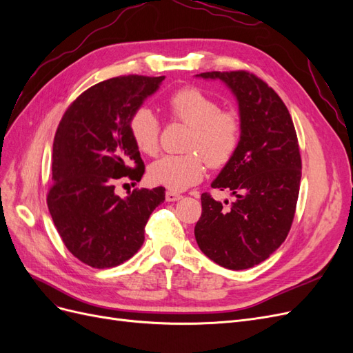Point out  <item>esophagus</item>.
Masks as SVG:
<instances>
[{
    "label": "esophagus",
    "mask_w": 353,
    "mask_h": 353,
    "mask_svg": "<svg viewBox=\"0 0 353 353\" xmlns=\"http://www.w3.org/2000/svg\"><path fill=\"white\" fill-rule=\"evenodd\" d=\"M165 199H166V201H176V200H179V199H183V196L175 193V191H166Z\"/></svg>",
    "instance_id": "esophagus-1"
}]
</instances>
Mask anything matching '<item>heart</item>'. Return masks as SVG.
I'll use <instances>...</instances> for the list:
<instances>
[{
	"label": "heart",
	"mask_w": 353,
	"mask_h": 353,
	"mask_svg": "<svg viewBox=\"0 0 353 353\" xmlns=\"http://www.w3.org/2000/svg\"><path fill=\"white\" fill-rule=\"evenodd\" d=\"M174 121L191 126L185 154L163 156L148 168V179L172 191H184L203 179L206 165L227 166L236 154L241 138V121L234 110H221V104L203 91L188 87L168 100ZM130 132L138 150L147 156L159 152L160 121L148 109H138L130 119Z\"/></svg>",
	"instance_id": "heart-1"
}]
</instances>
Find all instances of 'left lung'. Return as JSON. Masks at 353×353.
I'll return each mask as SVG.
<instances>
[{
    "mask_svg": "<svg viewBox=\"0 0 353 353\" xmlns=\"http://www.w3.org/2000/svg\"><path fill=\"white\" fill-rule=\"evenodd\" d=\"M197 77L219 79L236 95L241 138L231 162L212 183V188L231 191L236 201L223 208L203 193L196 241L223 268L248 270L268 259L290 231L302 178L297 135L279 94L256 74L234 70Z\"/></svg>",
    "mask_w": 353,
    "mask_h": 353,
    "instance_id": "8db88e82",
    "label": "left lung"
}]
</instances>
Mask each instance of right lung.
<instances>
[{
  "mask_svg": "<svg viewBox=\"0 0 353 353\" xmlns=\"http://www.w3.org/2000/svg\"><path fill=\"white\" fill-rule=\"evenodd\" d=\"M165 77L128 74L83 91L63 114L52 144L47 205L68 250L92 268H113L144 243L152 212L165 188L114 193L123 176L140 181L144 162L130 132L131 116Z\"/></svg>",
  "mask_w": 353,
  "mask_h": 353,
  "instance_id": "1",
  "label": "right lung"
}]
</instances>
